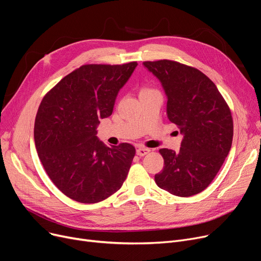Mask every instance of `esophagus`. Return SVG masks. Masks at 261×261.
Here are the masks:
<instances>
[{"label":"esophagus","mask_w":261,"mask_h":261,"mask_svg":"<svg viewBox=\"0 0 261 261\" xmlns=\"http://www.w3.org/2000/svg\"><path fill=\"white\" fill-rule=\"evenodd\" d=\"M148 152H150V149L144 148V147H139V148L137 149V154L140 155V156H144V155H146Z\"/></svg>","instance_id":"obj_1"}]
</instances>
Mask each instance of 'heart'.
<instances>
[{"label": "heart", "mask_w": 261, "mask_h": 261, "mask_svg": "<svg viewBox=\"0 0 261 261\" xmlns=\"http://www.w3.org/2000/svg\"><path fill=\"white\" fill-rule=\"evenodd\" d=\"M146 90H150L149 88H143L142 90H141V92H146Z\"/></svg>", "instance_id": "b5f03b06"}]
</instances>
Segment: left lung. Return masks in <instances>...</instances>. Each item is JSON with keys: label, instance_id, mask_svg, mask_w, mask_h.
<instances>
[{"label": "left lung", "instance_id": "left-lung-1", "mask_svg": "<svg viewBox=\"0 0 261 261\" xmlns=\"http://www.w3.org/2000/svg\"><path fill=\"white\" fill-rule=\"evenodd\" d=\"M167 96V117L184 135L179 152L162 148L164 167L155 184L188 197L200 193L217 176L232 143L231 112L210 79L194 67L175 61L144 62Z\"/></svg>", "mask_w": 261, "mask_h": 261}]
</instances>
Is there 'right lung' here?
<instances>
[{
  "label": "right lung",
  "instance_id": "right-lung-1",
  "mask_svg": "<svg viewBox=\"0 0 261 261\" xmlns=\"http://www.w3.org/2000/svg\"><path fill=\"white\" fill-rule=\"evenodd\" d=\"M137 62L83 65L63 77L38 108L34 140L52 182L69 198L95 203L117 192L130 169L135 148L108 147L96 137L100 118L111 116L119 89Z\"/></svg>",
  "mask_w": 261,
  "mask_h": 261
}]
</instances>
